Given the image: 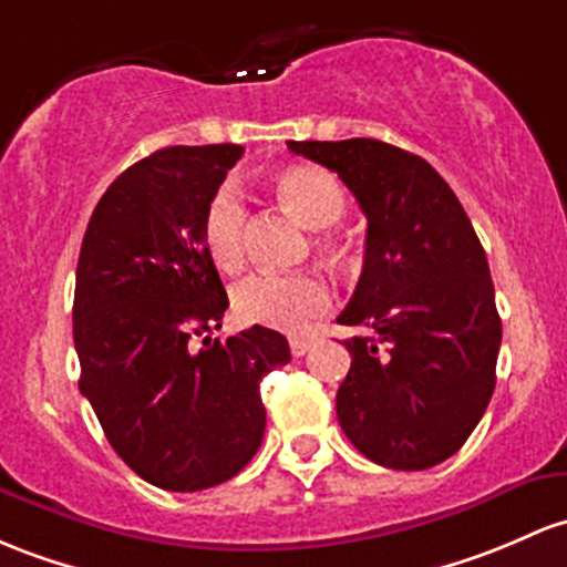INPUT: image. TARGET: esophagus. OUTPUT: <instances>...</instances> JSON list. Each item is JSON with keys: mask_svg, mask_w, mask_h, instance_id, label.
<instances>
[{"mask_svg": "<svg viewBox=\"0 0 567 567\" xmlns=\"http://www.w3.org/2000/svg\"><path fill=\"white\" fill-rule=\"evenodd\" d=\"M315 336H293V339H290V352L296 354V358H301V354H307L309 350H312L315 347Z\"/></svg>", "mask_w": 567, "mask_h": 567, "instance_id": "obj_1", "label": "esophagus"}]
</instances>
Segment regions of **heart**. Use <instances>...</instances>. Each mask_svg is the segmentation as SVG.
Returning <instances> with one entry per match:
<instances>
[{"label": "heart", "mask_w": 567, "mask_h": 567, "mask_svg": "<svg viewBox=\"0 0 567 567\" xmlns=\"http://www.w3.org/2000/svg\"><path fill=\"white\" fill-rule=\"evenodd\" d=\"M277 196L290 215L309 228H331L347 213V193L331 172L320 166H288L277 177ZM247 204L236 183L217 185L202 213V239L209 260L220 271L234 274L245 264ZM317 250L341 255L333 236H320ZM234 315L247 326L274 331H298L331 307L326 279L312 271L252 274L234 288Z\"/></svg>", "instance_id": "obj_1"}]
</instances>
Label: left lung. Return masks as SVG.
Wrapping results in <instances>:
<instances>
[{
  "label": "left lung",
  "instance_id": "8db88e82",
  "mask_svg": "<svg viewBox=\"0 0 567 567\" xmlns=\"http://www.w3.org/2000/svg\"><path fill=\"white\" fill-rule=\"evenodd\" d=\"M363 209L365 255L336 320L365 333L336 393L341 431L377 465L425 471L465 444L495 390L501 317L463 204L420 155L379 140L288 142Z\"/></svg>",
  "mask_w": 567,
  "mask_h": 567
}]
</instances>
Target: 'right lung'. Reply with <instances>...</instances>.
Returning <instances> with one entry per match:
<instances>
[{
	"label": "right lung",
	"mask_w": 567,
	"mask_h": 567,
	"mask_svg": "<svg viewBox=\"0 0 567 567\" xmlns=\"http://www.w3.org/2000/svg\"><path fill=\"white\" fill-rule=\"evenodd\" d=\"M241 153L177 145L136 161L99 198L80 247V393L123 463L172 493L250 463L266 431L260 379L290 363L288 339L264 326L193 347L228 309L202 213Z\"/></svg>",
	"instance_id": "1"
}]
</instances>
